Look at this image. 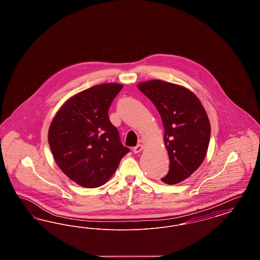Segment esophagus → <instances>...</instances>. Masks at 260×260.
<instances>
[{"label": "esophagus", "instance_id": "1", "mask_svg": "<svg viewBox=\"0 0 260 260\" xmlns=\"http://www.w3.org/2000/svg\"><path fill=\"white\" fill-rule=\"evenodd\" d=\"M142 149H143V146H142L141 144H138V145H136V147H134L133 151H134V153L137 154V153H139Z\"/></svg>", "mask_w": 260, "mask_h": 260}]
</instances>
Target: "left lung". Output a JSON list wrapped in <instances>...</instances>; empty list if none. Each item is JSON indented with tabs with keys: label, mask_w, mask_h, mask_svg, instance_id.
Wrapping results in <instances>:
<instances>
[{
	"label": "left lung",
	"mask_w": 260,
	"mask_h": 260,
	"mask_svg": "<svg viewBox=\"0 0 260 260\" xmlns=\"http://www.w3.org/2000/svg\"><path fill=\"white\" fill-rule=\"evenodd\" d=\"M137 87L156 106L165 127L169 173L161 178L176 184L188 178L204 161L209 147L210 124L198 98L185 87L152 80Z\"/></svg>",
	"instance_id": "8db88e82"
}]
</instances>
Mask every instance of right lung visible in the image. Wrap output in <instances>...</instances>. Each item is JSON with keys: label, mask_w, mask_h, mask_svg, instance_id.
<instances>
[{"label": "right lung", "mask_w": 260, "mask_h": 260, "mask_svg": "<svg viewBox=\"0 0 260 260\" xmlns=\"http://www.w3.org/2000/svg\"><path fill=\"white\" fill-rule=\"evenodd\" d=\"M122 88L114 83L87 88L65 102L50 124L49 144L53 158L79 185H103L129 152L108 116L112 101Z\"/></svg>", "instance_id": "right-lung-1"}]
</instances>
